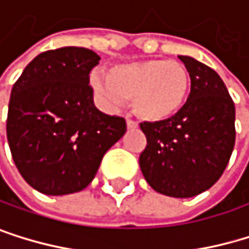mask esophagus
<instances>
[{"mask_svg": "<svg viewBox=\"0 0 249 249\" xmlns=\"http://www.w3.org/2000/svg\"><path fill=\"white\" fill-rule=\"evenodd\" d=\"M126 124H127V129H136V127H138V123L133 122V120H130V119L126 120Z\"/></svg>", "mask_w": 249, "mask_h": 249, "instance_id": "34e87169", "label": "esophagus"}]
</instances>
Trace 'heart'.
<instances>
[{"instance_id":"1","label":"heart","mask_w":249,"mask_h":249,"mask_svg":"<svg viewBox=\"0 0 249 249\" xmlns=\"http://www.w3.org/2000/svg\"><path fill=\"white\" fill-rule=\"evenodd\" d=\"M92 88L105 109L130 101L133 113L147 122H163L187 104L192 77L177 60L147 59L116 65L107 74H93Z\"/></svg>"}]
</instances>
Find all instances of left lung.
<instances>
[{
  "mask_svg": "<svg viewBox=\"0 0 249 249\" xmlns=\"http://www.w3.org/2000/svg\"><path fill=\"white\" fill-rule=\"evenodd\" d=\"M192 77L187 104L168 120L141 123L144 178L157 193L193 197L223 175L234 147V104L220 75L190 56H178Z\"/></svg>",
  "mask_w": 249,
  "mask_h": 249,
  "instance_id": "1",
  "label": "left lung"
}]
</instances>
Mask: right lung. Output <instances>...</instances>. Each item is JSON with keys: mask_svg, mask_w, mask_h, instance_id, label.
<instances>
[{"mask_svg": "<svg viewBox=\"0 0 249 249\" xmlns=\"http://www.w3.org/2000/svg\"><path fill=\"white\" fill-rule=\"evenodd\" d=\"M101 57L84 47L47 50L11 89L7 140L23 179L49 196L81 192L126 132L123 117L93 104L89 74Z\"/></svg>", "mask_w": 249, "mask_h": 249, "instance_id": "1", "label": "right lung"}]
</instances>
